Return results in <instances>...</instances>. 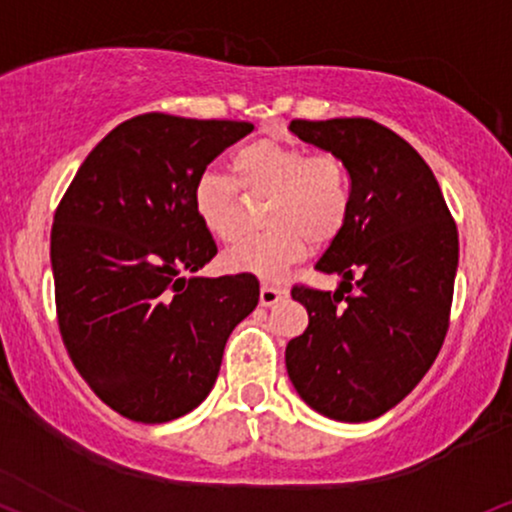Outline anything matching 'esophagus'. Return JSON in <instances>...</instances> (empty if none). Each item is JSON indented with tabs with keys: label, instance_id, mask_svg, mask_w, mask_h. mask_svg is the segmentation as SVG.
Returning <instances> with one entry per match:
<instances>
[{
	"label": "esophagus",
	"instance_id": "obj_1",
	"mask_svg": "<svg viewBox=\"0 0 512 512\" xmlns=\"http://www.w3.org/2000/svg\"><path fill=\"white\" fill-rule=\"evenodd\" d=\"M285 296H287V289H280V287H273V285H263L261 294H258V301H261V306H275L277 301H282Z\"/></svg>",
	"mask_w": 512,
	"mask_h": 512
}]
</instances>
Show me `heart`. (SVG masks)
<instances>
[{
    "label": "heart",
    "instance_id": "obj_1",
    "mask_svg": "<svg viewBox=\"0 0 512 512\" xmlns=\"http://www.w3.org/2000/svg\"><path fill=\"white\" fill-rule=\"evenodd\" d=\"M239 187L249 197H270L266 235L237 242L223 254L232 273L280 280L313 244H330L344 230L351 208L346 166L334 154H308L277 140L246 144L232 159ZM194 216L220 242L242 232V199L237 187L216 170H206L192 192Z\"/></svg>",
    "mask_w": 512,
    "mask_h": 512
}]
</instances>
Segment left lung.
I'll return each instance as SVG.
<instances>
[{"label":"left lung","instance_id":"1","mask_svg":"<svg viewBox=\"0 0 512 512\" xmlns=\"http://www.w3.org/2000/svg\"><path fill=\"white\" fill-rule=\"evenodd\" d=\"M301 142L346 166L351 208L315 270L334 292L294 287L308 327L287 344L296 394L325 418L375 420L415 389L449 330L458 230L434 173L370 118L292 121Z\"/></svg>","mask_w":512,"mask_h":512}]
</instances>
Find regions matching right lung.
I'll return each mask as SVG.
<instances>
[{
	"label": "right lung",
	"instance_id": "right-lung-1",
	"mask_svg": "<svg viewBox=\"0 0 512 512\" xmlns=\"http://www.w3.org/2000/svg\"><path fill=\"white\" fill-rule=\"evenodd\" d=\"M251 130L135 116L87 154L56 208L49 256L63 344L123 418L156 425L197 408L227 337L258 304L254 275H197L218 246L192 206L208 163Z\"/></svg>",
	"mask_w": 512,
	"mask_h": 512
}]
</instances>
